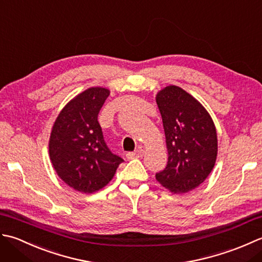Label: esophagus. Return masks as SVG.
<instances>
[{"label":"esophagus","mask_w":262,"mask_h":262,"mask_svg":"<svg viewBox=\"0 0 262 262\" xmlns=\"http://www.w3.org/2000/svg\"><path fill=\"white\" fill-rule=\"evenodd\" d=\"M143 152H145V150H143V149H142L141 147H139L138 149H136L135 151L127 154L126 156H127V158H129V159H132V158H140V157L143 156Z\"/></svg>","instance_id":"esophagus-1"}]
</instances>
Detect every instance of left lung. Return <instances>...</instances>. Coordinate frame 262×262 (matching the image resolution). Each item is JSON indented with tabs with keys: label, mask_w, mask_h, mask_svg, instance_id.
I'll return each mask as SVG.
<instances>
[{
	"label": "left lung",
	"mask_w": 262,
	"mask_h": 262,
	"mask_svg": "<svg viewBox=\"0 0 262 262\" xmlns=\"http://www.w3.org/2000/svg\"><path fill=\"white\" fill-rule=\"evenodd\" d=\"M168 152L167 166L156 180L174 194L205 182L215 166L218 140L210 114L181 87L169 84L156 94Z\"/></svg>",
	"instance_id": "1"
}]
</instances>
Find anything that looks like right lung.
Segmentation results:
<instances>
[{
    "label": "right lung",
    "instance_id": "obj_1",
    "mask_svg": "<svg viewBox=\"0 0 262 262\" xmlns=\"http://www.w3.org/2000/svg\"><path fill=\"white\" fill-rule=\"evenodd\" d=\"M110 94L104 87L83 90L64 106L52 126L49 141L52 166L64 183L82 193L103 189L123 162L110 151L97 121Z\"/></svg>",
    "mask_w": 262,
    "mask_h": 262
}]
</instances>
